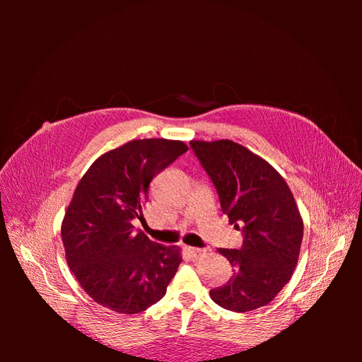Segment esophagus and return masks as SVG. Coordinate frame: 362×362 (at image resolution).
Returning <instances> with one entry per match:
<instances>
[{
	"mask_svg": "<svg viewBox=\"0 0 362 362\" xmlns=\"http://www.w3.org/2000/svg\"><path fill=\"white\" fill-rule=\"evenodd\" d=\"M187 252L193 257V258H199L205 254V249H199V247H187Z\"/></svg>",
	"mask_w": 362,
	"mask_h": 362,
	"instance_id": "1",
	"label": "esophagus"
}]
</instances>
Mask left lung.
I'll list each match as a JSON object with an SVG mask.
<instances>
[{"instance_id":"8db88e82","label":"left lung","mask_w":362,"mask_h":362,"mask_svg":"<svg viewBox=\"0 0 362 362\" xmlns=\"http://www.w3.org/2000/svg\"><path fill=\"white\" fill-rule=\"evenodd\" d=\"M210 175L229 223L243 233L240 249H218L234 269L225 286L210 291L222 308L246 313L264 306L291 279L298 266L303 221L278 170L233 140H192Z\"/></svg>"}]
</instances>
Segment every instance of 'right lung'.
I'll use <instances>...</instances> for the list:
<instances>
[{
  "mask_svg": "<svg viewBox=\"0 0 362 362\" xmlns=\"http://www.w3.org/2000/svg\"><path fill=\"white\" fill-rule=\"evenodd\" d=\"M181 140L137 139L93 161L62 222L66 261L81 288L105 308L137 314L157 303L181 262L178 246L136 233L152 178L187 151Z\"/></svg>",
  "mask_w": 362,
  "mask_h": 362,
  "instance_id": "1",
  "label": "right lung"
}]
</instances>
